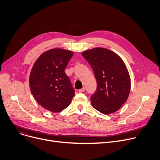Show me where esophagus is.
Here are the masks:
<instances>
[{
    "mask_svg": "<svg viewBox=\"0 0 160 160\" xmlns=\"http://www.w3.org/2000/svg\"><path fill=\"white\" fill-rule=\"evenodd\" d=\"M85 90H86V88H85L83 87V88H82L81 89H80V90H79V92H84V91H85Z\"/></svg>",
    "mask_w": 160,
    "mask_h": 160,
    "instance_id": "esophagus-1",
    "label": "esophagus"
}]
</instances>
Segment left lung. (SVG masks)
<instances>
[{
	"label": "left lung",
	"mask_w": 160,
	"mask_h": 160,
	"mask_svg": "<svg viewBox=\"0 0 160 160\" xmlns=\"http://www.w3.org/2000/svg\"><path fill=\"white\" fill-rule=\"evenodd\" d=\"M91 66L97 88L91 97L92 107L104 114L119 110L129 97V73L122 59L109 49L95 48L82 53Z\"/></svg>",
	"instance_id": "8db88e82"
}]
</instances>
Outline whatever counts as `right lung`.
Instances as JSON below:
<instances>
[{
	"label": "right lung",
	"mask_w": 160,
	"mask_h": 160,
	"mask_svg": "<svg viewBox=\"0 0 160 160\" xmlns=\"http://www.w3.org/2000/svg\"><path fill=\"white\" fill-rule=\"evenodd\" d=\"M73 52L63 49H49L37 58L29 76L33 97L45 109L59 112L68 108L74 90L65 69Z\"/></svg>",
	"instance_id": "obj_1"
}]
</instances>
